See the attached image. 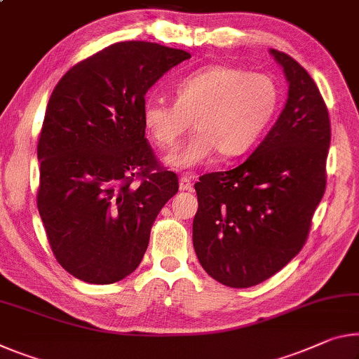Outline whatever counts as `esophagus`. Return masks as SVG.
<instances>
[{
	"mask_svg": "<svg viewBox=\"0 0 359 359\" xmlns=\"http://www.w3.org/2000/svg\"><path fill=\"white\" fill-rule=\"evenodd\" d=\"M191 187H193V184H191V175H190V174L182 175V177L179 179V189H180L182 191H189V190H191Z\"/></svg>",
	"mask_w": 359,
	"mask_h": 359,
	"instance_id": "obj_1",
	"label": "esophagus"
}]
</instances>
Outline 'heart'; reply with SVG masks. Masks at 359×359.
I'll return each instance as SVG.
<instances>
[{
  "instance_id": "1",
  "label": "heart",
  "mask_w": 359,
  "mask_h": 359,
  "mask_svg": "<svg viewBox=\"0 0 359 359\" xmlns=\"http://www.w3.org/2000/svg\"><path fill=\"white\" fill-rule=\"evenodd\" d=\"M175 102L149 97L142 104V124L159 150H172L191 126L196 133L170 153L166 164L190 169L212 159L246 153L264 134L280 105V89L265 73L231 65H209L182 78Z\"/></svg>"
}]
</instances>
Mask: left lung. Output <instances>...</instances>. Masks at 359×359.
Returning <instances> with one entry per match:
<instances>
[{"mask_svg": "<svg viewBox=\"0 0 359 359\" xmlns=\"http://www.w3.org/2000/svg\"><path fill=\"white\" fill-rule=\"evenodd\" d=\"M270 53L289 83L280 118L243 164L195 184L193 248L208 275L229 287L269 280L299 254L326 189L327 107L299 62Z\"/></svg>", "mask_w": 359, "mask_h": 359, "instance_id": "8db88e82", "label": "left lung"}]
</instances>
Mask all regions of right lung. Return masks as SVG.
Masks as SVG:
<instances>
[{"label":"right lung","mask_w":359,"mask_h":359,"mask_svg":"<svg viewBox=\"0 0 359 359\" xmlns=\"http://www.w3.org/2000/svg\"><path fill=\"white\" fill-rule=\"evenodd\" d=\"M187 50L123 41L72 67L57 83L38 140V210L64 269L90 284L130 275L159 210L179 190L142 124L145 94Z\"/></svg>","instance_id":"add662e5"}]
</instances>
